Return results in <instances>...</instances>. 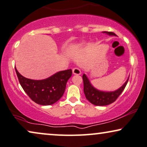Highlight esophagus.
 <instances>
[{"instance_id":"34e87169","label":"esophagus","mask_w":147,"mask_h":147,"mask_svg":"<svg viewBox=\"0 0 147 147\" xmlns=\"http://www.w3.org/2000/svg\"><path fill=\"white\" fill-rule=\"evenodd\" d=\"M72 73H73L74 75H81V70L79 69V68H74L73 69H72Z\"/></svg>"}]
</instances>
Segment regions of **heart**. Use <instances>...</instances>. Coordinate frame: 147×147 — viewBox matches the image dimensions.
<instances>
[{
    "mask_svg": "<svg viewBox=\"0 0 147 147\" xmlns=\"http://www.w3.org/2000/svg\"><path fill=\"white\" fill-rule=\"evenodd\" d=\"M84 45H85V42H81V43H80V44L78 45V47L81 48V47H83Z\"/></svg>",
    "mask_w": 147,
    "mask_h": 147,
    "instance_id": "heart-1",
    "label": "heart"
}]
</instances>
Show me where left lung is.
<instances>
[{
    "instance_id": "8db88e82",
    "label": "left lung",
    "mask_w": 147,
    "mask_h": 147,
    "mask_svg": "<svg viewBox=\"0 0 147 147\" xmlns=\"http://www.w3.org/2000/svg\"><path fill=\"white\" fill-rule=\"evenodd\" d=\"M102 33L107 34L109 36H116L115 33L111 32L105 31V32H102ZM128 79H129V77L126 80L124 84L117 90L113 91V92H105V91L98 90L93 86L87 75L83 74V91H84L85 97L89 102L96 106H106L110 105L114 102L121 94L127 85Z\"/></svg>"
}]
</instances>
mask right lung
I'll return each instance as SVG.
<instances>
[{
  "label": "right lung",
  "instance_id": "obj_1",
  "mask_svg": "<svg viewBox=\"0 0 147 147\" xmlns=\"http://www.w3.org/2000/svg\"><path fill=\"white\" fill-rule=\"evenodd\" d=\"M20 85L34 102L40 105H51L62 97L66 83L72 76V70L57 72L42 80L30 79L22 76L15 67Z\"/></svg>",
  "mask_w": 147,
  "mask_h": 147
}]
</instances>
